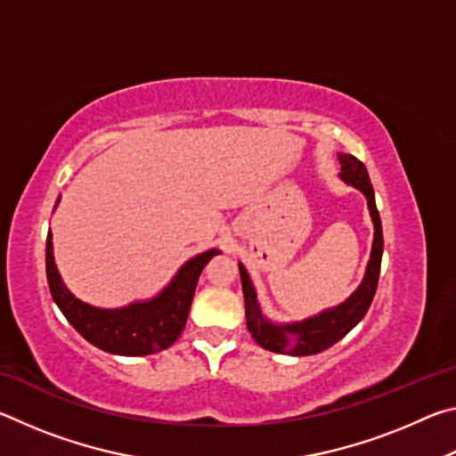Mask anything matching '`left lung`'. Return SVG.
Masks as SVG:
<instances>
[{
  "mask_svg": "<svg viewBox=\"0 0 456 456\" xmlns=\"http://www.w3.org/2000/svg\"><path fill=\"white\" fill-rule=\"evenodd\" d=\"M339 160V179L346 184L358 189L368 200V211L374 223V239H372V251H370V259L366 265L364 277L356 289H354L348 299L334 307H328L315 315H310L302 322H273L261 310V304L257 299L256 285H253L249 273H247L245 265L239 261V275H241V288L245 297V318L247 328H249L251 336L256 342L269 352L275 354H288V356H312V354H320L334 346L338 339H342L352 328H356L364 318L370 304H372L374 293L378 288V277H380V264H382V251H384V239H382V223L380 215L376 209V197L372 183L366 167L360 163L352 154L338 152Z\"/></svg>",
  "mask_w": 456,
  "mask_h": 456,
  "instance_id": "left-lung-1",
  "label": "left lung"
}]
</instances>
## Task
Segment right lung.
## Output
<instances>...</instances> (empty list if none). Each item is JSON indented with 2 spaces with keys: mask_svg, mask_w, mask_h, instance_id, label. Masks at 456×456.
Listing matches in <instances>:
<instances>
[{
  "mask_svg": "<svg viewBox=\"0 0 456 456\" xmlns=\"http://www.w3.org/2000/svg\"><path fill=\"white\" fill-rule=\"evenodd\" d=\"M60 205V197L56 207ZM53 207V209H56ZM219 249H207L184 261L157 296L122 307H98L82 302L66 288L53 259L52 231L45 239V273L53 302L76 331L96 348L117 356H149L176 342L195 296L199 275Z\"/></svg>",
  "mask_w": 456,
  "mask_h": 456,
  "instance_id": "obj_1",
  "label": "right lung"
}]
</instances>
